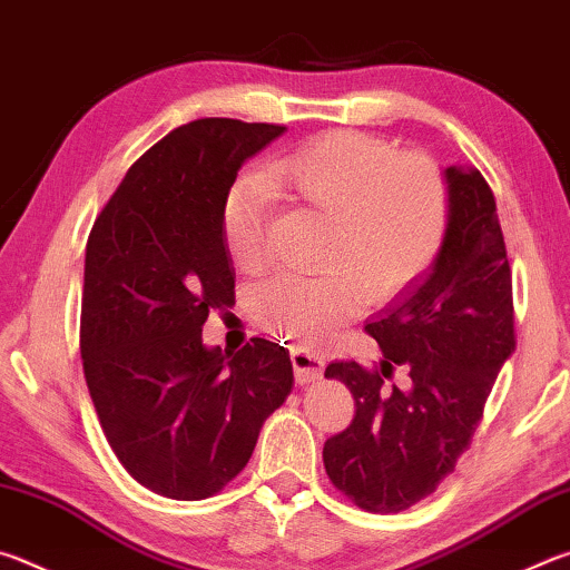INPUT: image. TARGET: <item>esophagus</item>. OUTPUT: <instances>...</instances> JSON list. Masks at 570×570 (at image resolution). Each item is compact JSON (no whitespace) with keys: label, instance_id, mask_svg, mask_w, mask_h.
<instances>
[{"label":"esophagus","instance_id":"obj_1","mask_svg":"<svg viewBox=\"0 0 570 570\" xmlns=\"http://www.w3.org/2000/svg\"><path fill=\"white\" fill-rule=\"evenodd\" d=\"M292 364H294V377L298 384H308L322 380L324 362L314 352L306 350H292Z\"/></svg>","mask_w":570,"mask_h":570}]
</instances>
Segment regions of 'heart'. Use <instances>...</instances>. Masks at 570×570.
Wrapping results in <instances>:
<instances>
[{
	"label": "heart",
	"instance_id": "obj_1",
	"mask_svg": "<svg viewBox=\"0 0 570 570\" xmlns=\"http://www.w3.org/2000/svg\"><path fill=\"white\" fill-rule=\"evenodd\" d=\"M276 193L332 218L322 274H278L250 296L258 324L316 346L356 298L384 302L435 262L448 234V183L422 156H397L387 140L332 130L246 173L224 200V240L244 272L262 268Z\"/></svg>",
	"mask_w": 570,
	"mask_h": 570
}]
</instances>
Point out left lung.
Listing matches in <instances>:
<instances>
[{"label":"left lung","instance_id":"1","mask_svg":"<svg viewBox=\"0 0 570 570\" xmlns=\"http://www.w3.org/2000/svg\"><path fill=\"white\" fill-rule=\"evenodd\" d=\"M448 234L435 262L366 322L377 370L332 362L354 420L324 442L326 475L370 513H397L435 493L470 448L500 366L515 352L510 278L495 196L478 168L450 166ZM394 365L409 384L387 385Z\"/></svg>","mask_w":570,"mask_h":570}]
</instances>
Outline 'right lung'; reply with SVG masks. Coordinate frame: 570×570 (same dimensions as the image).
<instances>
[{"mask_svg":"<svg viewBox=\"0 0 570 570\" xmlns=\"http://www.w3.org/2000/svg\"><path fill=\"white\" fill-rule=\"evenodd\" d=\"M284 130L228 118L180 125L132 163L90 230L85 382L122 468L158 495L218 493L292 392L282 344H204L210 308L236 304L224 200L238 168Z\"/></svg>","mask_w":570,"mask_h":570,"instance_id":"1","label":"right lung"}]
</instances>
